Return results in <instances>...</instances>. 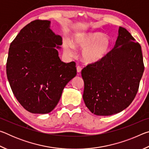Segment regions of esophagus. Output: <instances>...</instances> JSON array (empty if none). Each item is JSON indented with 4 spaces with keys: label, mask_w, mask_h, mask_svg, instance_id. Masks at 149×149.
Listing matches in <instances>:
<instances>
[{
    "label": "esophagus",
    "mask_w": 149,
    "mask_h": 149,
    "mask_svg": "<svg viewBox=\"0 0 149 149\" xmlns=\"http://www.w3.org/2000/svg\"><path fill=\"white\" fill-rule=\"evenodd\" d=\"M81 67H80L78 65V66H77V73H80L81 72Z\"/></svg>",
    "instance_id": "obj_1"
}]
</instances>
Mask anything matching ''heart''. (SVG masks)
<instances>
[{
    "instance_id": "b5f03b06",
    "label": "heart",
    "mask_w": 149,
    "mask_h": 149,
    "mask_svg": "<svg viewBox=\"0 0 149 149\" xmlns=\"http://www.w3.org/2000/svg\"><path fill=\"white\" fill-rule=\"evenodd\" d=\"M111 41L108 35L100 32L77 33L73 37L71 43L68 40L63 42L65 54L72 56L74 47L83 49L81 58L85 62L92 64L99 62L107 56L110 47Z\"/></svg>"
}]
</instances>
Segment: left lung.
I'll list each match as a JSON object with an SVG mask.
<instances>
[{
    "label": "left lung",
    "instance_id": "8db88e82",
    "mask_svg": "<svg viewBox=\"0 0 149 149\" xmlns=\"http://www.w3.org/2000/svg\"><path fill=\"white\" fill-rule=\"evenodd\" d=\"M144 68L141 45L120 27L112 50L100 61L82 70L86 107L97 116L122 112L135 99Z\"/></svg>",
    "mask_w": 149,
    "mask_h": 149
}]
</instances>
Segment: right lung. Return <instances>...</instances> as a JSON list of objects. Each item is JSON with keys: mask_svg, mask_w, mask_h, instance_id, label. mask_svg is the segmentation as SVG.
<instances>
[{"mask_svg": "<svg viewBox=\"0 0 149 149\" xmlns=\"http://www.w3.org/2000/svg\"><path fill=\"white\" fill-rule=\"evenodd\" d=\"M50 27L49 20L30 22L9 48L7 78L17 101L33 114L51 112L65 85L77 74L74 62L60 59L56 48H61L62 39Z\"/></svg>", "mask_w": 149, "mask_h": 149, "instance_id": "add662e5", "label": "right lung"}]
</instances>
